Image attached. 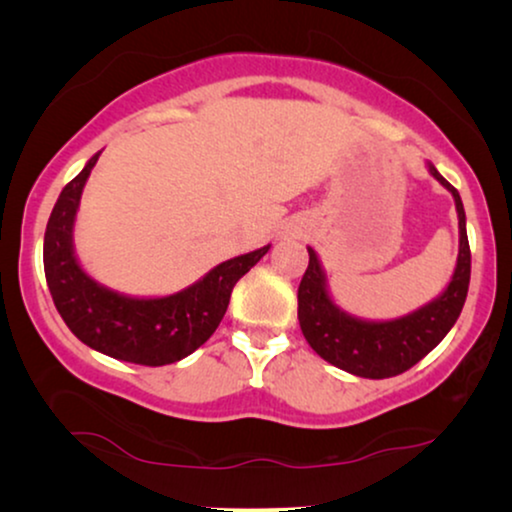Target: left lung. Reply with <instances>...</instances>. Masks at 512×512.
I'll return each instance as SVG.
<instances>
[{
    "instance_id": "1",
    "label": "left lung",
    "mask_w": 512,
    "mask_h": 512,
    "mask_svg": "<svg viewBox=\"0 0 512 512\" xmlns=\"http://www.w3.org/2000/svg\"><path fill=\"white\" fill-rule=\"evenodd\" d=\"M429 174L454 198L459 219V256L450 282L431 303L398 319H361L342 310L328 291V279L317 251L307 247L310 265L298 286V321L305 340L321 359L356 377L384 380L401 375L422 361L450 333L466 303L471 282V249L466 235V212L459 191L426 163Z\"/></svg>"
}]
</instances>
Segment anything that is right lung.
I'll use <instances>...</instances> for the list:
<instances>
[{"label":"right lung","instance_id":"add662e5","mask_svg":"<svg viewBox=\"0 0 512 512\" xmlns=\"http://www.w3.org/2000/svg\"><path fill=\"white\" fill-rule=\"evenodd\" d=\"M102 151L62 188L44 235L48 291L76 338L95 352L139 366H167L186 359L221 324L233 286L268 254L270 244L228 258L170 296H128L88 275L74 249L76 212L83 186Z\"/></svg>","mask_w":512,"mask_h":512}]
</instances>
